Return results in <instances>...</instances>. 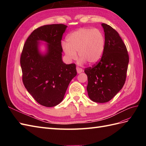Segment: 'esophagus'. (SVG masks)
<instances>
[{"label":"esophagus","mask_w":146,"mask_h":146,"mask_svg":"<svg viewBox=\"0 0 146 146\" xmlns=\"http://www.w3.org/2000/svg\"><path fill=\"white\" fill-rule=\"evenodd\" d=\"M76 69H77V71L78 74H80V73L83 72V69L82 68H79V67H77Z\"/></svg>","instance_id":"34e87169"}]
</instances>
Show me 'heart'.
<instances>
[{
  "instance_id": "b5f03b06",
  "label": "heart",
  "mask_w": 146,
  "mask_h": 146,
  "mask_svg": "<svg viewBox=\"0 0 146 146\" xmlns=\"http://www.w3.org/2000/svg\"><path fill=\"white\" fill-rule=\"evenodd\" d=\"M105 39L103 32L98 29L81 28L70 33L66 38V43H62L63 51L68 60L80 57L82 63L88 61L95 64L103 56Z\"/></svg>"
}]
</instances>
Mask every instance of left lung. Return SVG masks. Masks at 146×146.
Instances as JSON below:
<instances>
[{
  "label": "left lung",
  "instance_id": "left-lung-1",
  "mask_svg": "<svg viewBox=\"0 0 146 146\" xmlns=\"http://www.w3.org/2000/svg\"><path fill=\"white\" fill-rule=\"evenodd\" d=\"M102 26L105 39L103 56L96 64L85 69L88 96L97 103L107 102L122 89L129 62L127 47L119 33L109 25Z\"/></svg>",
  "mask_w": 146,
  "mask_h": 146
}]
</instances>
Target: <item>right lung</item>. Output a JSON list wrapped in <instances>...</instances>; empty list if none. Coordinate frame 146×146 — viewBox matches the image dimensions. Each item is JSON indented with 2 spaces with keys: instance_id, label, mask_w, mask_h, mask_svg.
Returning <instances> with one entry per match:
<instances>
[{
  "instance_id": "right-lung-1",
  "label": "right lung",
  "mask_w": 146,
  "mask_h": 146,
  "mask_svg": "<svg viewBox=\"0 0 146 146\" xmlns=\"http://www.w3.org/2000/svg\"><path fill=\"white\" fill-rule=\"evenodd\" d=\"M67 26H41L30 34L24 43L20 63L23 82L27 91L38 104L52 107L63 100L69 84L76 76V66L62 60L61 39ZM46 42L47 52L38 50L39 41Z\"/></svg>"
}]
</instances>
